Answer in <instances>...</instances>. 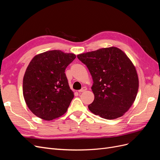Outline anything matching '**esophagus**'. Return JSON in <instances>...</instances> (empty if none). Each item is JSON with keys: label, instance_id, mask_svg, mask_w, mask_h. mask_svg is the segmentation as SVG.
Listing matches in <instances>:
<instances>
[{"label": "esophagus", "instance_id": "obj_1", "mask_svg": "<svg viewBox=\"0 0 160 160\" xmlns=\"http://www.w3.org/2000/svg\"><path fill=\"white\" fill-rule=\"evenodd\" d=\"M87 90V88H85V87H84V88H82L81 89H80V90H79L78 91H79V93H82V92H84V91H85Z\"/></svg>", "mask_w": 160, "mask_h": 160}]
</instances>
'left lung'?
<instances>
[{
    "instance_id": "left-lung-1",
    "label": "left lung",
    "mask_w": 160,
    "mask_h": 160,
    "mask_svg": "<svg viewBox=\"0 0 160 160\" xmlns=\"http://www.w3.org/2000/svg\"><path fill=\"white\" fill-rule=\"evenodd\" d=\"M90 72L95 98L91 112L106 119L122 117L132 107L139 89L136 69L125 53L116 47L77 55Z\"/></svg>"
}]
</instances>
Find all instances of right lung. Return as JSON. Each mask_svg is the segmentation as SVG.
I'll use <instances>...</instances> for the list:
<instances>
[{"instance_id":"1","label":"right lung","mask_w":160,"mask_h":160,"mask_svg":"<svg viewBox=\"0 0 160 160\" xmlns=\"http://www.w3.org/2000/svg\"><path fill=\"white\" fill-rule=\"evenodd\" d=\"M76 55L60 50L34 57L23 77V97L27 107L38 118L51 121L65 114L74 98L65 71Z\"/></svg>"}]
</instances>
